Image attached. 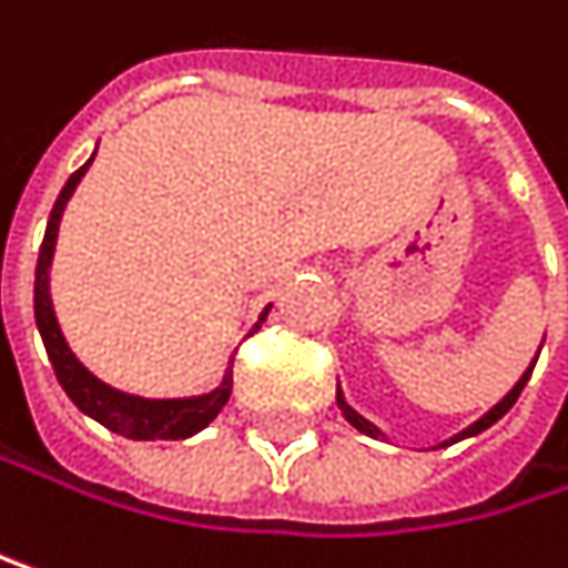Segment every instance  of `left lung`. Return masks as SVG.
I'll return each instance as SVG.
<instances>
[{
  "label": "left lung",
  "mask_w": 568,
  "mask_h": 568,
  "mask_svg": "<svg viewBox=\"0 0 568 568\" xmlns=\"http://www.w3.org/2000/svg\"><path fill=\"white\" fill-rule=\"evenodd\" d=\"M536 359H539V353H536ZM532 369H536V363H532V366H529V369H526V373L519 376V383H516V386H513V389H509V393H506V396H503V399H499V403H496V406H493V409H489V413H486L483 419H476L473 426H466L463 433H456V436H453L449 443H443V446H453V443H459V439H469V436H479L483 429H489L493 423H499V419H503V416H506V413H509V409L516 406V399H519V393H523V386L529 383V376H532ZM336 403H339V409H343V416H346V423H353V426H356L359 433H366V436H373V439H379V436H383V429H379V426H373V423H369L366 416H359V413H356V409H353V406L346 403V396H343V389H336Z\"/></svg>",
  "instance_id": "obj_1"
}]
</instances>
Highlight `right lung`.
Segmentation results:
<instances>
[{
  "instance_id": "1",
  "label": "right lung",
  "mask_w": 568,
  "mask_h": 568,
  "mask_svg": "<svg viewBox=\"0 0 568 568\" xmlns=\"http://www.w3.org/2000/svg\"><path fill=\"white\" fill-rule=\"evenodd\" d=\"M95 159V155H92ZM92 159L75 169L69 175V182L62 185L52 212H49V225H45V239H42V248H39V262H36V326H39V336L45 343V353H49V363L55 369V379L59 386L65 389V396L89 416L95 419L99 426L125 436V439H139V443H155V439H189L195 433H202L219 413L222 406L229 403V393H232V369H225L222 383L205 393V396H189V399H142V396H129V393H119L112 386H105L99 376H92L79 359L75 353L69 349L62 329H59V320H55V310H52V296H49V268H52V255H55V239H59V222H62V212H65V202L72 199L75 185L82 182L85 169L92 165ZM272 306H265V313L258 316V323H265ZM258 329V326H255Z\"/></svg>"
}]
</instances>
